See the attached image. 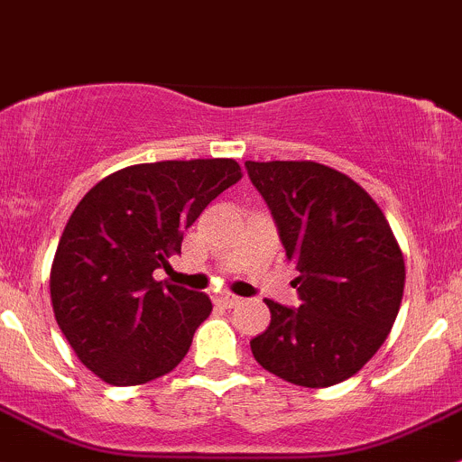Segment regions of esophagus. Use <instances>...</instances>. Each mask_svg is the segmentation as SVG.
Here are the masks:
<instances>
[{"mask_svg": "<svg viewBox=\"0 0 462 462\" xmlns=\"http://www.w3.org/2000/svg\"><path fill=\"white\" fill-rule=\"evenodd\" d=\"M214 301H217L218 306H223V309H235V306H239L244 300H241V297H236V295H230V292H227V295H218Z\"/></svg>", "mask_w": 462, "mask_h": 462, "instance_id": "1", "label": "esophagus"}]
</instances>
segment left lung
Segmentation results:
<instances>
[{"label":"left lung","mask_w":462,"mask_h":462,"mask_svg":"<svg viewBox=\"0 0 462 462\" xmlns=\"http://www.w3.org/2000/svg\"><path fill=\"white\" fill-rule=\"evenodd\" d=\"M268 203L300 309L265 300L270 326L250 339L254 360L300 386L356 375L389 335L404 291V259L377 203L356 180L313 161L245 162Z\"/></svg>","instance_id":"left-lung-1"}]
</instances>
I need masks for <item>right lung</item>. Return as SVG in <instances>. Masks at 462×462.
Segmentation results:
<instances>
[{
  "mask_svg": "<svg viewBox=\"0 0 462 462\" xmlns=\"http://www.w3.org/2000/svg\"><path fill=\"white\" fill-rule=\"evenodd\" d=\"M239 179L232 158L144 162L102 179L78 203L55 250L51 301L88 371L134 386L188 356L212 301L153 273L171 268L183 232Z\"/></svg>",
  "mask_w": 462,
  "mask_h": 462,
  "instance_id": "1",
  "label": "right lung"
}]
</instances>
